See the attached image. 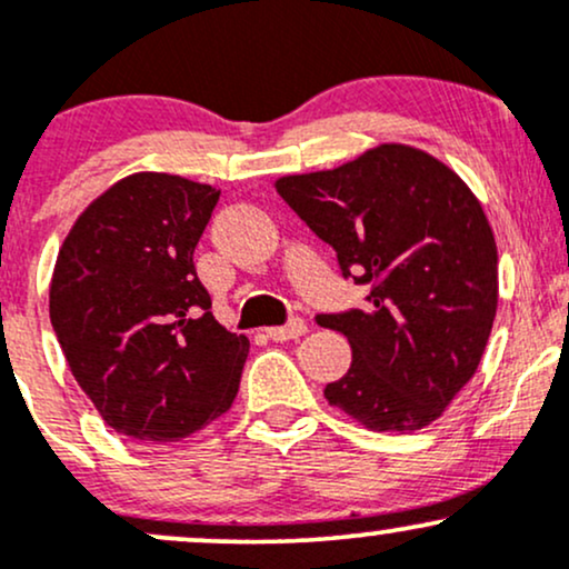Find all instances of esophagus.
Returning <instances> with one entry per match:
<instances>
[{
  "label": "esophagus",
  "instance_id": "1",
  "mask_svg": "<svg viewBox=\"0 0 569 569\" xmlns=\"http://www.w3.org/2000/svg\"><path fill=\"white\" fill-rule=\"evenodd\" d=\"M307 335V323L302 318H291L286 326H272V329H267V337L276 339V342H289V339H299Z\"/></svg>",
  "mask_w": 569,
  "mask_h": 569
}]
</instances>
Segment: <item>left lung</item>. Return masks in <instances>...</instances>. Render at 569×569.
Returning a JSON list of instances; mask_svg holds the SVG:
<instances>
[{
	"label": "left lung",
	"mask_w": 569,
	"mask_h": 569,
	"mask_svg": "<svg viewBox=\"0 0 569 569\" xmlns=\"http://www.w3.org/2000/svg\"><path fill=\"white\" fill-rule=\"evenodd\" d=\"M278 194L369 286L363 310L321 312L352 363L326 385L331 407L371 430L439 420L479 369L498 310V248L455 171L407 143H380L335 171L283 176Z\"/></svg>",
	"instance_id": "obj_1"
}]
</instances>
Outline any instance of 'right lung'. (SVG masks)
<instances>
[{"mask_svg": "<svg viewBox=\"0 0 569 569\" xmlns=\"http://www.w3.org/2000/svg\"><path fill=\"white\" fill-rule=\"evenodd\" d=\"M219 189L133 173L90 202L58 253L50 323L117 433L179 441L232 407L248 339L211 312L192 253Z\"/></svg>", "mask_w": 569, "mask_h": 569, "instance_id": "right-lung-1", "label": "right lung"}]
</instances>
